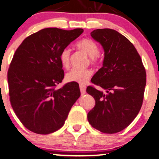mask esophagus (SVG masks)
Returning <instances> with one entry per match:
<instances>
[{
    "label": "esophagus",
    "instance_id": "1",
    "mask_svg": "<svg viewBox=\"0 0 159 159\" xmlns=\"http://www.w3.org/2000/svg\"><path fill=\"white\" fill-rule=\"evenodd\" d=\"M80 90H81V95H84V94H86V86L82 85L81 84L80 85Z\"/></svg>",
    "mask_w": 159,
    "mask_h": 159
}]
</instances>
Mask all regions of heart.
I'll return each mask as SVG.
<instances>
[{
    "mask_svg": "<svg viewBox=\"0 0 159 159\" xmlns=\"http://www.w3.org/2000/svg\"><path fill=\"white\" fill-rule=\"evenodd\" d=\"M76 47L84 52L90 57V62L92 65H96L99 61V48L93 40L90 39H82L76 43ZM70 49L68 48H64L59 55V60L62 67L67 69L70 67ZM92 72L89 69H72L66 74L65 79L69 82L84 84L89 80Z\"/></svg>",
    "mask_w": 159,
    "mask_h": 159,
    "instance_id": "1",
    "label": "heart"
}]
</instances>
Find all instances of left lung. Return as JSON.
<instances>
[{
	"mask_svg": "<svg viewBox=\"0 0 159 159\" xmlns=\"http://www.w3.org/2000/svg\"><path fill=\"white\" fill-rule=\"evenodd\" d=\"M104 50L103 67L92 82L101 91L88 86L95 100L87 114L92 127L106 134L127 128L141 109L146 85V72L133 44L115 30L96 29L90 34Z\"/></svg>",
	"mask_w": 159,
	"mask_h": 159,
	"instance_id": "obj_1",
	"label": "left lung"
}]
</instances>
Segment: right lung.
Returning a JSON list of instances; mask_svg holds the SVG:
<instances>
[{"instance_id": "add662e5", "label": "right lung", "mask_w": 159, "mask_h": 159, "mask_svg": "<svg viewBox=\"0 0 159 159\" xmlns=\"http://www.w3.org/2000/svg\"><path fill=\"white\" fill-rule=\"evenodd\" d=\"M83 31L47 28L26 37L16 50L8 71L10 102L18 119L34 133L61 128L81 95L76 84L56 86L65 76L60 53Z\"/></svg>"}]
</instances>
